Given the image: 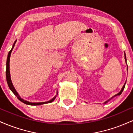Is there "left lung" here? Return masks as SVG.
<instances>
[{"label": "left lung", "instance_id": "obj_1", "mask_svg": "<svg viewBox=\"0 0 133 133\" xmlns=\"http://www.w3.org/2000/svg\"><path fill=\"white\" fill-rule=\"evenodd\" d=\"M124 59H125V62H126V54H125V52H124ZM126 64H127V63H126ZM127 71H128V65H127ZM126 82H125V83H124V86H123V88H122V89H121V91H120V92H119L117 93V94H116V95H114V96H112V97H111V99H109V100H108V101H105L104 103V104H106L107 103H108V102H109V101H110L111 99H112L114 97H115V96H119V95H121V94L122 92H123V90H124V87H125V84H126Z\"/></svg>", "mask_w": 133, "mask_h": 133}]
</instances>
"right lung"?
<instances>
[{"mask_svg": "<svg viewBox=\"0 0 133 133\" xmlns=\"http://www.w3.org/2000/svg\"><path fill=\"white\" fill-rule=\"evenodd\" d=\"M16 41H17V40L15 41V42H14V44H13L11 50H10V51H9V54H8V56H7V62H6V79H7V84H8L9 88H10V90H11L12 92L14 94H15V96H16V97H17L18 99L21 101V102H22L23 103L25 104L31 105V106H38V105L44 104L52 103V102L55 99V98H56V96H54V97H53L52 99H51L50 100V101H49L42 102V103H31V102H29V101H25V100L23 99L22 98H21V96H19V94H18V92H17L16 89H15V88H14V87L13 84H12V81H11V78H10V70H9V69H10V67H9V66H10V65H9V62H10V54H11V52H12V49H13L14 47L15 44H16Z\"/></svg>", "mask_w": 133, "mask_h": 133, "instance_id": "right-lung-1", "label": "right lung"}]
</instances>
